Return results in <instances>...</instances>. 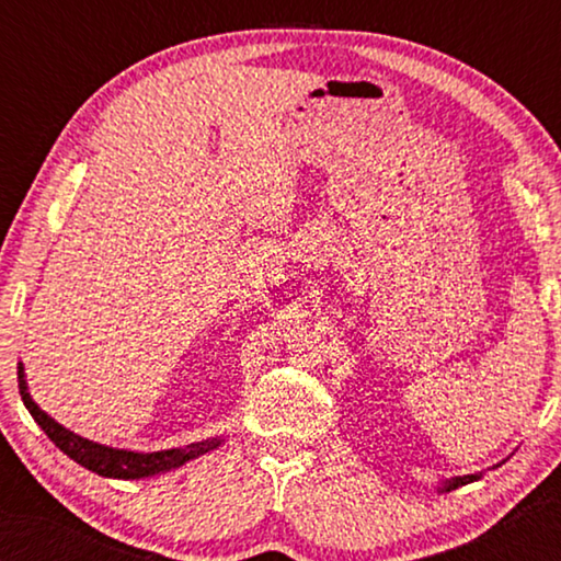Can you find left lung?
<instances>
[{
    "label": "left lung",
    "mask_w": 561,
    "mask_h": 561,
    "mask_svg": "<svg viewBox=\"0 0 561 561\" xmlns=\"http://www.w3.org/2000/svg\"><path fill=\"white\" fill-rule=\"evenodd\" d=\"M480 478H482V472H478V474H462V478H453V480L444 482V486H438V492H450V490H458V486H462V484H470V482L480 480Z\"/></svg>",
    "instance_id": "left-lung-1"
}]
</instances>
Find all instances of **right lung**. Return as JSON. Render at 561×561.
<instances>
[{
  "label": "right lung",
  "instance_id": "add662e5",
  "mask_svg": "<svg viewBox=\"0 0 561 561\" xmlns=\"http://www.w3.org/2000/svg\"><path fill=\"white\" fill-rule=\"evenodd\" d=\"M19 390H21L23 404H26V410L31 412L33 420L38 422V426L47 434V438H50L53 444L65 453V456L79 462L81 468L101 474V478H113V480L151 478V474L181 468V465H185L187 460L205 456V453L214 450L221 444V438H207V440H197V444H190L185 448H169V450H153V453L111 448L69 432V428H65L62 424H57L50 414H45L31 398L23 364H19Z\"/></svg>",
  "mask_w": 561,
  "mask_h": 561
}]
</instances>
